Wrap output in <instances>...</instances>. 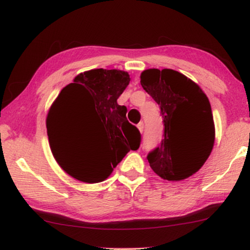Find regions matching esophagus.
I'll return each mask as SVG.
<instances>
[{
    "label": "esophagus",
    "instance_id": "obj_1",
    "mask_svg": "<svg viewBox=\"0 0 250 250\" xmlns=\"http://www.w3.org/2000/svg\"><path fill=\"white\" fill-rule=\"evenodd\" d=\"M138 128H139L140 133L143 132V123H139V124H138Z\"/></svg>",
    "mask_w": 250,
    "mask_h": 250
}]
</instances>
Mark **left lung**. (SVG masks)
Here are the masks:
<instances>
[{"instance_id":"obj_1","label":"left lung","mask_w":250,"mask_h":250,"mask_svg":"<svg viewBox=\"0 0 250 250\" xmlns=\"http://www.w3.org/2000/svg\"><path fill=\"white\" fill-rule=\"evenodd\" d=\"M142 87L160 107L164 139L148 162L163 180H186L199 170L215 142L213 112L199 85L173 69L150 68L141 73Z\"/></svg>"}]
</instances>
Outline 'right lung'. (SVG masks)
I'll use <instances>...</instances> for the list:
<instances>
[{
	"label": "right lung",
	"mask_w": 250,
	"mask_h": 250,
	"mask_svg": "<svg viewBox=\"0 0 250 250\" xmlns=\"http://www.w3.org/2000/svg\"><path fill=\"white\" fill-rule=\"evenodd\" d=\"M129 81L128 73L124 70H86L64 86L51 104L46 116L50 148L58 165L68 175L85 183L102 182L129 150L139 148V129L128 123L125 105L117 104ZM74 118H81L96 128L101 125L104 129V146L88 159L73 156L61 145V125Z\"/></svg>",
	"instance_id": "add662e5"
}]
</instances>
